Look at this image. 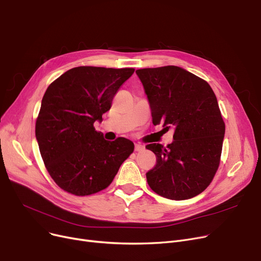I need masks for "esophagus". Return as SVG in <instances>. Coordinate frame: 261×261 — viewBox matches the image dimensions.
<instances>
[{
	"mask_svg": "<svg viewBox=\"0 0 261 261\" xmlns=\"http://www.w3.org/2000/svg\"><path fill=\"white\" fill-rule=\"evenodd\" d=\"M144 145H142V144H139V143H136L135 144V151H142V150H144Z\"/></svg>",
	"mask_w": 261,
	"mask_h": 261,
	"instance_id": "esophagus-1",
	"label": "esophagus"
}]
</instances>
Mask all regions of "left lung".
Returning a JSON list of instances; mask_svg holds the SVG:
<instances>
[{
	"instance_id": "8db88e82",
	"label": "left lung",
	"mask_w": 261,
	"mask_h": 261,
	"mask_svg": "<svg viewBox=\"0 0 261 261\" xmlns=\"http://www.w3.org/2000/svg\"><path fill=\"white\" fill-rule=\"evenodd\" d=\"M135 73L147 95L153 125L173 130V142L166 147L146 146L156 156L155 166L146 173L147 182L164 198H194L211 184L220 163L225 125L216 95L206 81L180 66Z\"/></svg>"
}]
</instances>
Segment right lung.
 Returning <instances> with one entry per match:
<instances>
[{
	"mask_svg": "<svg viewBox=\"0 0 261 261\" xmlns=\"http://www.w3.org/2000/svg\"><path fill=\"white\" fill-rule=\"evenodd\" d=\"M133 73L134 68L78 66L47 88L36 121V139L48 173L67 193L89 196L105 189L133 152L130 140L110 142L94 128Z\"/></svg>",
	"mask_w": 261,
	"mask_h": 261,
	"instance_id": "add662e5",
	"label": "right lung"
}]
</instances>
